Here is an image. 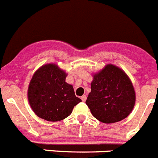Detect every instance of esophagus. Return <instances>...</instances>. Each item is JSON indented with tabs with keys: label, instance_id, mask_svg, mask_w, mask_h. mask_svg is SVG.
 Instances as JSON below:
<instances>
[{
	"label": "esophagus",
	"instance_id": "esophagus-1",
	"mask_svg": "<svg viewBox=\"0 0 158 158\" xmlns=\"http://www.w3.org/2000/svg\"><path fill=\"white\" fill-rule=\"evenodd\" d=\"M86 98H87V96H86V95H83V96L81 97V100L83 102H85L86 100Z\"/></svg>",
	"mask_w": 158,
	"mask_h": 158
}]
</instances>
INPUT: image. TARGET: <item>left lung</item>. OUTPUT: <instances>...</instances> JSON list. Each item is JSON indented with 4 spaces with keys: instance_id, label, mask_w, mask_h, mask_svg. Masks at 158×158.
Returning a JSON list of instances; mask_svg holds the SVG:
<instances>
[{
    "instance_id": "1",
    "label": "left lung",
    "mask_w": 158,
    "mask_h": 158,
    "mask_svg": "<svg viewBox=\"0 0 158 158\" xmlns=\"http://www.w3.org/2000/svg\"><path fill=\"white\" fill-rule=\"evenodd\" d=\"M91 93L85 103L92 115L104 123L119 122L128 116L136 100L131 79L121 68L107 64L93 74Z\"/></svg>"
}]
</instances>
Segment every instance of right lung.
<instances>
[{
	"label": "right lung",
	"instance_id": "1",
	"mask_svg": "<svg viewBox=\"0 0 158 158\" xmlns=\"http://www.w3.org/2000/svg\"><path fill=\"white\" fill-rule=\"evenodd\" d=\"M67 73L58 65L47 63L32 76L27 89L29 104L37 116L51 122L63 120L81 101L72 85L65 82Z\"/></svg>",
	"mask_w": 158,
	"mask_h": 158
}]
</instances>
